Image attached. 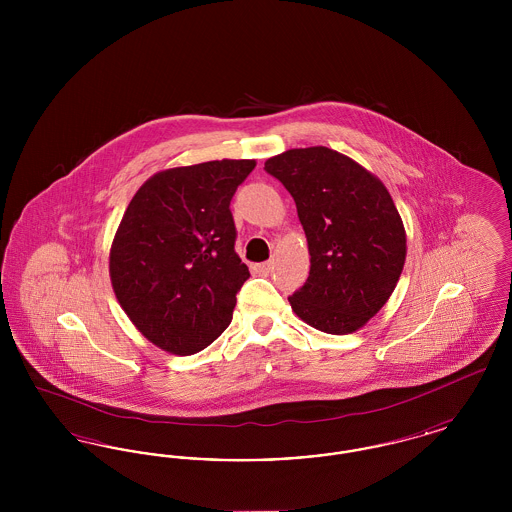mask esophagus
<instances>
[{"label": "esophagus", "mask_w": 512, "mask_h": 512, "mask_svg": "<svg viewBox=\"0 0 512 512\" xmlns=\"http://www.w3.org/2000/svg\"><path fill=\"white\" fill-rule=\"evenodd\" d=\"M253 274H259V276H268L270 274V270H272V263L267 261V263H257V265H253Z\"/></svg>", "instance_id": "esophagus-1"}]
</instances>
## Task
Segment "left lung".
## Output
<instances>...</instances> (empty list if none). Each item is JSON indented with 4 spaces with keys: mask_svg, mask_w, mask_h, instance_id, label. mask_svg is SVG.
<instances>
[{
    "mask_svg": "<svg viewBox=\"0 0 512 512\" xmlns=\"http://www.w3.org/2000/svg\"><path fill=\"white\" fill-rule=\"evenodd\" d=\"M292 194L307 236L309 278L293 313L326 334L363 328L390 299L407 255L403 220L386 186L328 147L288 149L265 163Z\"/></svg>",
    "mask_w": 512,
    "mask_h": 512,
    "instance_id": "8db88e82",
    "label": "left lung"
}]
</instances>
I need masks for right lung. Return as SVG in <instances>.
I'll list each match as a JSON object with an SVG mask.
<instances>
[{
	"instance_id": "1",
	"label": "right lung",
	"mask_w": 512,
	"mask_h": 512,
	"mask_svg": "<svg viewBox=\"0 0 512 512\" xmlns=\"http://www.w3.org/2000/svg\"><path fill=\"white\" fill-rule=\"evenodd\" d=\"M253 169V159H222L157 172L124 211L111 284L134 326L169 353L194 355L232 320L249 270L230 201Z\"/></svg>"
}]
</instances>
